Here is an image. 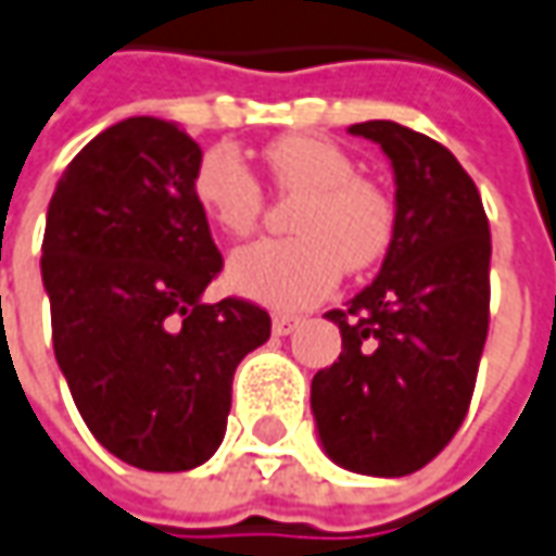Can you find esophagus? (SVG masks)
<instances>
[{
    "instance_id": "esophagus-1",
    "label": "esophagus",
    "mask_w": 556,
    "mask_h": 556,
    "mask_svg": "<svg viewBox=\"0 0 556 556\" xmlns=\"http://www.w3.org/2000/svg\"><path fill=\"white\" fill-rule=\"evenodd\" d=\"M300 321H303L300 315H275V318H271V331L278 333V337H288Z\"/></svg>"
}]
</instances>
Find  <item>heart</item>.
<instances>
[{"label": "heart", "mask_w": 556, "mask_h": 556, "mask_svg": "<svg viewBox=\"0 0 556 556\" xmlns=\"http://www.w3.org/2000/svg\"><path fill=\"white\" fill-rule=\"evenodd\" d=\"M263 157L278 191L300 194L288 219L296 238L238 250L228 263L231 288L278 309H300L328 296L343 268L358 275L387 256L395 238L393 198L355 176V161L340 144L285 136ZM191 194L228 238H247L263 216L260 179L228 144L210 148L198 161Z\"/></svg>", "instance_id": "heart-1"}]
</instances>
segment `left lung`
<instances>
[{
  "mask_svg": "<svg viewBox=\"0 0 556 556\" xmlns=\"http://www.w3.org/2000/svg\"><path fill=\"white\" fill-rule=\"evenodd\" d=\"M395 173V238L380 275L331 309L343 353L312 377L325 452L368 477H408L467 417L489 333L492 238L455 154L390 119L350 126Z\"/></svg>",
  "mask_w": 556,
  "mask_h": 556,
  "instance_id": "obj_1",
  "label": "left lung"
}]
</instances>
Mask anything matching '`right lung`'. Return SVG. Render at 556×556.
<instances>
[{
    "label": "right lung",
    "mask_w": 556,
    "mask_h": 556,
    "mask_svg": "<svg viewBox=\"0 0 556 556\" xmlns=\"http://www.w3.org/2000/svg\"><path fill=\"white\" fill-rule=\"evenodd\" d=\"M201 157L176 123L123 119L67 163L42 238L54 358L76 408L111 455L154 473L219 448L235 368L271 333L244 296L201 303L223 271L191 194Z\"/></svg>",
    "instance_id": "1"
}]
</instances>
